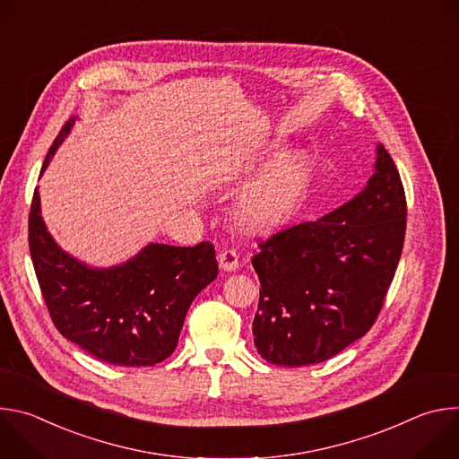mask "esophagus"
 <instances>
[{"mask_svg":"<svg viewBox=\"0 0 459 459\" xmlns=\"http://www.w3.org/2000/svg\"><path fill=\"white\" fill-rule=\"evenodd\" d=\"M218 264H220V269L225 271V273H234L239 269V257L236 254L234 248H229V250H223L220 255H218Z\"/></svg>","mask_w":459,"mask_h":459,"instance_id":"34e87169","label":"esophagus"}]
</instances>
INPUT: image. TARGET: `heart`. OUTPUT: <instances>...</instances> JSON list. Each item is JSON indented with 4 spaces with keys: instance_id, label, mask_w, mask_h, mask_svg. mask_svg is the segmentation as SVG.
I'll return each instance as SVG.
<instances>
[{
    "instance_id": "heart-1",
    "label": "heart",
    "mask_w": 459,
    "mask_h": 459,
    "mask_svg": "<svg viewBox=\"0 0 459 459\" xmlns=\"http://www.w3.org/2000/svg\"><path fill=\"white\" fill-rule=\"evenodd\" d=\"M280 154L278 145L248 160L234 161L221 170L225 181H241L261 165ZM312 176V163L305 152L276 160L239 198L236 214L250 232H265L283 225L301 204Z\"/></svg>"
}]
</instances>
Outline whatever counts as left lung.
Instances as JSON below:
<instances>
[{
    "mask_svg": "<svg viewBox=\"0 0 459 459\" xmlns=\"http://www.w3.org/2000/svg\"><path fill=\"white\" fill-rule=\"evenodd\" d=\"M405 223L403 183L377 143L374 172L351 202L274 234L252 257L261 283L252 321L257 354L303 367L363 338L394 278Z\"/></svg>",
    "mask_w": 459,
    "mask_h": 459,
    "instance_id": "left-lung-1",
    "label": "left lung"
}]
</instances>
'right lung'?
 Instances as JSON below:
<instances>
[{
	"label": "right lung",
	"instance_id": "obj_1",
	"mask_svg": "<svg viewBox=\"0 0 459 459\" xmlns=\"http://www.w3.org/2000/svg\"><path fill=\"white\" fill-rule=\"evenodd\" d=\"M74 123L76 117L61 128L39 178ZM29 247L56 329L100 361L121 367H151L169 358L190 303L218 276L216 252L209 241L195 247L149 243L119 265H87L50 236L38 186Z\"/></svg>",
	"mask_w": 459,
	"mask_h": 459
}]
</instances>
